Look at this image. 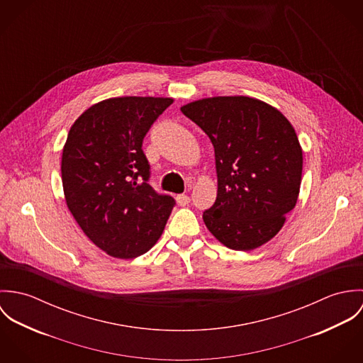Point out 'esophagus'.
<instances>
[{
	"label": "esophagus",
	"mask_w": 363,
	"mask_h": 363,
	"mask_svg": "<svg viewBox=\"0 0 363 363\" xmlns=\"http://www.w3.org/2000/svg\"><path fill=\"white\" fill-rule=\"evenodd\" d=\"M176 201H177V204H179L180 207H186V206L190 203V197L186 196V194H179V196L176 197Z\"/></svg>",
	"instance_id": "34e87169"
}]
</instances>
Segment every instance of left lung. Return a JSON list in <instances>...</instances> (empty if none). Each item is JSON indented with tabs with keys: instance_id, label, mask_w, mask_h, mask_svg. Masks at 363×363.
Returning a JSON list of instances; mask_svg holds the SVG:
<instances>
[{
	"instance_id": "left-lung-1",
	"label": "left lung",
	"mask_w": 363,
	"mask_h": 363,
	"mask_svg": "<svg viewBox=\"0 0 363 363\" xmlns=\"http://www.w3.org/2000/svg\"><path fill=\"white\" fill-rule=\"evenodd\" d=\"M215 151L218 193L203 215L223 246L249 252L284 226L299 196L303 151L291 121L250 96H212L180 107Z\"/></svg>"
}]
</instances>
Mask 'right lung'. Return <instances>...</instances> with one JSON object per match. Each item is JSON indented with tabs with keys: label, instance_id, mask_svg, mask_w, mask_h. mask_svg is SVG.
I'll list each match as a JSON object with an SVG mask.
<instances>
[{
	"label": "right lung",
	"instance_id": "add662e5",
	"mask_svg": "<svg viewBox=\"0 0 363 363\" xmlns=\"http://www.w3.org/2000/svg\"><path fill=\"white\" fill-rule=\"evenodd\" d=\"M173 98L121 96L92 104L71 125L61 155L67 207L110 257L137 259L159 240L174 200L148 184L143 140Z\"/></svg>",
	"mask_w": 363,
	"mask_h": 363
}]
</instances>
